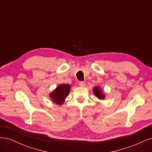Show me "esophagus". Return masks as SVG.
I'll use <instances>...</instances> for the list:
<instances>
[{
    "mask_svg": "<svg viewBox=\"0 0 152 152\" xmlns=\"http://www.w3.org/2000/svg\"><path fill=\"white\" fill-rule=\"evenodd\" d=\"M79 86L80 87H85L86 86V83L84 82H79Z\"/></svg>",
    "mask_w": 152,
    "mask_h": 152,
    "instance_id": "obj_1",
    "label": "esophagus"
}]
</instances>
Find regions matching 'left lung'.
<instances>
[{
	"label": "left lung",
	"instance_id": "obj_1",
	"mask_svg": "<svg viewBox=\"0 0 152 152\" xmlns=\"http://www.w3.org/2000/svg\"><path fill=\"white\" fill-rule=\"evenodd\" d=\"M93 93L96 98H98L99 100H104L105 99L106 95L103 92L102 88L99 86H95L93 89Z\"/></svg>",
	"mask_w": 152,
	"mask_h": 152
}]
</instances>
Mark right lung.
Here are the masks:
<instances>
[{"label":"right lung","mask_w":152,"mask_h":152,"mask_svg":"<svg viewBox=\"0 0 152 152\" xmlns=\"http://www.w3.org/2000/svg\"><path fill=\"white\" fill-rule=\"evenodd\" d=\"M71 86L68 84H61L49 94V98L55 104L61 106L65 102L70 91Z\"/></svg>","instance_id":"add662e5"}]
</instances>
